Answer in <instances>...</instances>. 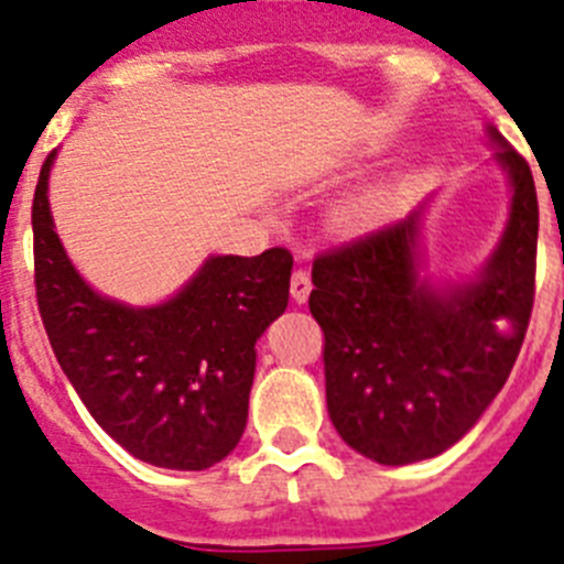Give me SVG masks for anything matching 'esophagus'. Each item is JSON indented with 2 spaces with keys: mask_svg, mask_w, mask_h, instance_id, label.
Masks as SVG:
<instances>
[{
  "mask_svg": "<svg viewBox=\"0 0 564 564\" xmlns=\"http://www.w3.org/2000/svg\"><path fill=\"white\" fill-rule=\"evenodd\" d=\"M311 291H313L311 273H307L305 268H296V271H293V276H291V296L296 299L299 305H302V302H307Z\"/></svg>",
  "mask_w": 564,
  "mask_h": 564,
  "instance_id": "obj_1",
  "label": "esophagus"
}]
</instances>
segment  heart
I'll return each mask as SVG.
<instances>
[{"instance_id":"obj_1","label":"heart","mask_w":564,"mask_h":564,"mask_svg":"<svg viewBox=\"0 0 564 564\" xmlns=\"http://www.w3.org/2000/svg\"><path fill=\"white\" fill-rule=\"evenodd\" d=\"M398 194L390 186H370L358 192L356 197L341 206V223L350 231H367L372 226H381L395 214Z\"/></svg>"}]
</instances>
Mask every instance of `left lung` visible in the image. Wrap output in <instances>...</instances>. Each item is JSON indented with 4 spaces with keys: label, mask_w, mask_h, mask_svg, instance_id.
Returning a JSON list of instances; mask_svg holds the SVG:
<instances>
[{
    "label": "left lung",
    "mask_w": 564,
    "mask_h": 564,
    "mask_svg": "<svg viewBox=\"0 0 564 564\" xmlns=\"http://www.w3.org/2000/svg\"><path fill=\"white\" fill-rule=\"evenodd\" d=\"M511 181L500 246L475 282L417 273L421 212L313 262L327 412L347 446L383 466L426 460L477 423L520 356L534 307L540 206L525 158L488 127Z\"/></svg>",
    "instance_id": "left-lung-1"
}]
</instances>
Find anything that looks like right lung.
I'll return each instance as SVG.
<instances>
[{
  "mask_svg": "<svg viewBox=\"0 0 564 564\" xmlns=\"http://www.w3.org/2000/svg\"><path fill=\"white\" fill-rule=\"evenodd\" d=\"M47 154L33 194L36 302L50 347L98 426L129 455L203 471L246 432L253 344L288 307L293 257H208L177 296L129 307L78 276L53 231Z\"/></svg>",
  "mask_w": 564,
  "mask_h": 564,
  "instance_id": "obj_1",
  "label": "right lung"
}]
</instances>
